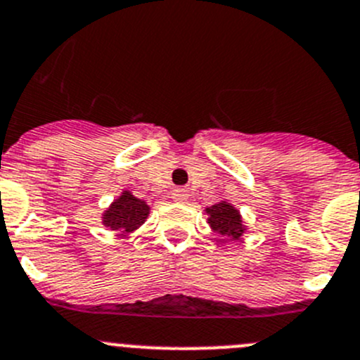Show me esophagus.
<instances>
[{"instance_id": "34e87169", "label": "esophagus", "mask_w": 360, "mask_h": 360, "mask_svg": "<svg viewBox=\"0 0 360 360\" xmlns=\"http://www.w3.org/2000/svg\"><path fill=\"white\" fill-rule=\"evenodd\" d=\"M188 195H186V190H184V188H176V190L172 191V198L174 200H184V198H186Z\"/></svg>"}]
</instances>
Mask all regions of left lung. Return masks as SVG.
I'll use <instances>...</instances> for the list:
<instances>
[{"mask_svg":"<svg viewBox=\"0 0 360 360\" xmlns=\"http://www.w3.org/2000/svg\"><path fill=\"white\" fill-rule=\"evenodd\" d=\"M205 212L209 214L207 223L211 225V229L214 232L221 233V236H226L236 240L240 239V236L246 230L243 225V219H240L239 211L232 204H229V202H218V204L205 209Z\"/></svg>","mask_w":360,"mask_h":360,"instance_id":"8db88e82","label":"left lung"}]
</instances>
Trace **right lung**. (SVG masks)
Returning a JSON list of instances; mask_svg holds the SVG:
<instances>
[{
    "label": "right lung",
    "mask_w": 360,
    "mask_h": 360,
    "mask_svg": "<svg viewBox=\"0 0 360 360\" xmlns=\"http://www.w3.org/2000/svg\"><path fill=\"white\" fill-rule=\"evenodd\" d=\"M149 214V205L141 198L134 197L130 191H124L110 207L103 212V225L110 230L134 232L146 221Z\"/></svg>",
    "instance_id": "add662e5"
}]
</instances>
